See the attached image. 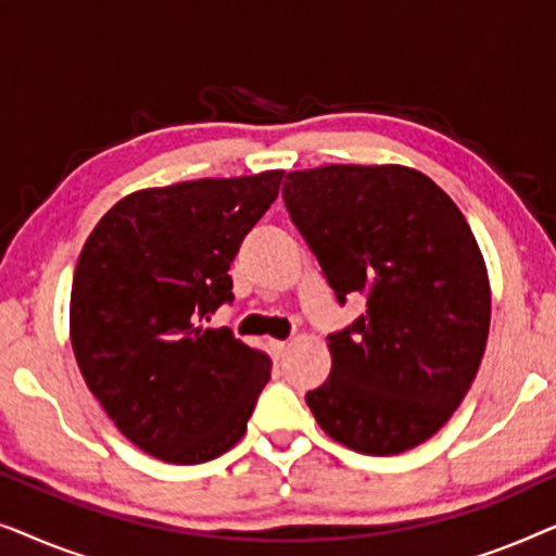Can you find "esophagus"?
<instances>
[{
    "label": "esophagus",
    "instance_id": "34e87169",
    "mask_svg": "<svg viewBox=\"0 0 556 556\" xmlns=\"http://www.w3.org/2000/svg\"><path fill=\"white\" fill-rule=\"evenodd\" d=\"M270 349L273 354H276V359H280V356H286L288 349H291V341H270Z\"/></svg>",
    "mask_w": 556,
    "mask_h": 556
}]
</instances>
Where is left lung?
Returning a JSON list of instances; mask_svg holds the SVG:
<instances>
[{
	"label": "left lung",
	"instance_id": "1",
	"mask_svg": "<svg viewBox=\"0 0 556 556\" xmlns=\"http://www.w3.org/2000/svg\"><path fill=\"white\" fill-rule=\"evenodd\" d=\"M283 202L339 303L367 311L329 337L331 375L306 394L326 435L397 455L451 420L481 367L491 286L455 202L400 164L288 172Z\"/></svg>",
	"mask_w": 556,
	"mask_h": 556
}]
</instances>
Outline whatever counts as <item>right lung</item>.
<instances>
[{
    "mask_svg": "<svg viewBox=\"0 0 556 556\" xmlns=\"http://www.w3.org/2000/svg\"><path fill=\"white\" fill-rule=\"evenodd\" d=\"M283 172L194 179L124 197L75 265L71 341L88 390L143 453L194 466L245 435L270 356L207 321L232 301L240 242Z\"/></svg>",
    "mask_w": 556,
    "mask_h": 556,
    "instance_id": "obj_1",
    "label": "right lung"
}]
</instances>
